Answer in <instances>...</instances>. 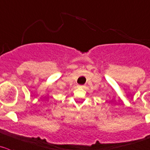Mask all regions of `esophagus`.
<instances>
[{
    "instance_id": "esophagus-1",
    "label": "esophagus",
    "mask_w": 150,
    "mask_h": 150,
    "mask_svg": "<svg viewBox=\"0 0 150 150\" xmlns=\"http://www.w3.org/2000/svg\"><path fill=\"white\" fill-rule=\"evenodd\" d=\"M79 87H81V88H83L84 85H79Z\"/></svg>"
}]
</instances>
